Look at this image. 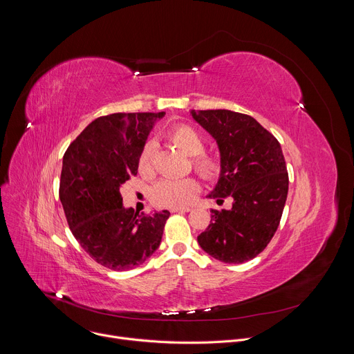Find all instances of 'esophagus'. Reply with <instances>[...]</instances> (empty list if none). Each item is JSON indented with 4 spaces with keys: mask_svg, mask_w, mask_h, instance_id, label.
<instances>
[{
    "mask_svg": "<svg viewBox=\"0 0 354 354\" xmlns=\"http://www.w3.org/2000/svg\"><path fill=\"white\" fill-rule=\"evenodd\" d=\"M190 207H180V209H171V213H189Z\"/></svg>",
    "mask_w": 354,
    "mask_h": 354,
    "instance_id": "34e87169",
    "label": "esophagus"
}]
</instances>
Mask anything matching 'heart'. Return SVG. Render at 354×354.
Instances as JSON below:
<instances>
[{"label":"heart","instance_id":"obj_1","mask_svg":"<svg viewBox=\"0 0 354 354\" xmlns=\"http://www.w3.org/2000/svg\"><path fill=\"white\" fill-rule=\"evenodd\" d=\"M165 138L192 156L193 169L206 180H216L221 175V161L206 153V138L194 126L189 123H176L165 131ZM154 147L151 142L142 145L137 157V169L142 176L153 175ZM200 190L198 182L192 178L161 179L151 189V200L158 207L180 209L187 206Z\"/></svg>","mask_w":354,"mask_h":354}]
</instances>
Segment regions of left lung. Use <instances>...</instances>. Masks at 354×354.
Masks as SVG:
<instances>
[{
    "mask_svg": "<svg viewBox=\"0 0 354 354\" xmlns=\"http://www.w3.org/2000/svg\"><path fill=\"white\" fill-rule=\"evenodd\" d=\"M192 116L217 140L221 154V176L209 197L217 203L234 198L231 210L212 209L197 242L224 263L248 262L272 241L286 205L288 174L280 142L249 115L217 109Z\"/></svg>",
    "mask_w": 354,
    "mask_h": 354,
    "instance_id": "left-lung-1",
    "label": "left lung"
}]
</instances>
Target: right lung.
I'll use <instances>...</instances> for the list:
<instances>
[{
	"instance_id": "right-lung-1",
	"label": "right lung",
	"mask_w": 354,
	"mask_h": 354,
	"mask_svg": "<svg viewBox=\"0 0 354 354\" xmlns=\"http://www.w3.org/2000/svg\"><path fill=\"white\" fill-rule=\"evenodd\" d=\"M165 113H112L89 123L63 157L59 196L68 227L86 254L111 270H130L158 249L169 212L124 209L122 185L137 175V157Z\"/></svg>"
}]
</instances>
